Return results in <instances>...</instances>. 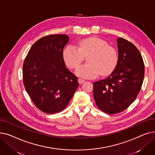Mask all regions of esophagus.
Wrapping results in <instances>:
<instances>
[{
	"instance_id": "1",
	"label": "esophagus",
	"mask_w": 155,
	"mask_h": 155,
	"mask_svg": "<svg viewBox=\"0 0 155 155\" xmlns=\"http://www.w3.org/2000/svg\"><path fill=\"white\" fill-rule=\"evenodd\" d=\"M78 83H79L80 84H82L83 83H84V82H85V81L84 80H83V79H81V78H78Z\"/></svg>"
}]
</instances>
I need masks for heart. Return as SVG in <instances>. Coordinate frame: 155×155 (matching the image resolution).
<instances>
[{"mask_svg": "<svg viewBox=\"0 0 155 155\" xmlns=\"http://www.w3.org/2000/svg\"><path fill=\"white\" fill-rule=\"evenodd\" d=\"M77 47L68 45L64 48L62 54L64 63L71 69L77 68L84 60V56H88V63L76 70L77 76L91 78L99 73L101 76H106L116 68L118 61L117 50L105 41L97 37L87 38L80 40Z\"/></svg>", "mask_w": 155, "mask_h": 155, "instance_id": "obj_1", "label": "heart"}]
</instances>
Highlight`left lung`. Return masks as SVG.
I'll list each match as a JSON object with an SVG mask.
<instances>
[{"mask_svg": "<svg viewBox=\"0 0 155 155\" xmlns=\"http://www.w3.org/2000/svg\"><path fill=\"white\" fill-rule=\"evenodd\" d=\"M118 61L111 74L94 82V98L108 114L126 109L136 99L143 82L144 64L137 48L127 40L117 39Z\"/></svg>", "mask_w": 155, "mask_h": 155, "instance_id": "1", "label": "left lung"}]
</instances>
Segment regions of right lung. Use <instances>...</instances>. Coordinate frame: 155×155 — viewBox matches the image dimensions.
<instances>
[{
    "instance_id": "obj_1",
    "label": "right lung",
    "mask_w": 155,
    "mask_h": 155,
    "mask_svg": "<svg viewBox=\"0 0 155 155\" xmlns=\"http://www.w3.org/2000/svg\"><path fill=\"white\" fill-rule=\"evenodd\" d=\"M66 35H50L38 39L24 60L23 83L36 107L46 114L66 107L79 86L78 78L66 68L63 48Z\"/></svg>"
}]
</instances>
